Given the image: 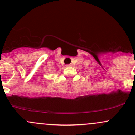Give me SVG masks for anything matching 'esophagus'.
<instances>
[{
  "label": "esophagus",
  "mask_w": 135,
  "mask_h": 135,
  "mask_svg": "<svg viewBox=\"0 0 135 135\" xmlns=\"http://www.w3.org/2000/svg\"><path fill=\"white\" fill-rule=\"evenodd\" d=\"M71 66V64H67V65H66V66H67V67H69V66Z\"/></svg>",
  "instance_id": "1"
}]
</instances>
